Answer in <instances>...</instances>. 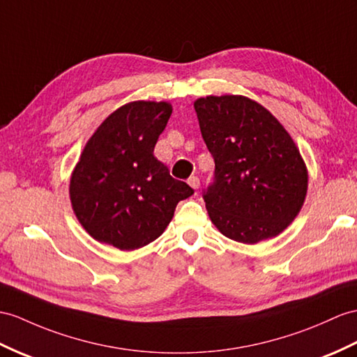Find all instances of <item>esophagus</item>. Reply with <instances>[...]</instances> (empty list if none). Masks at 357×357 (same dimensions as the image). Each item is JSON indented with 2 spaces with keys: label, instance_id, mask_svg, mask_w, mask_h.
<instances>
[{
  "label": "esophagus",
  "instance_id": "obj_1",
  "mask_svg": "<svg viewBox=\"0 0 357 357\" xmlns=\"http://www.w3.org/2000/svg\"><path fill=\"white\" fill-rule=\"evenodd\" d=\"M188 185L192 188V189H198V186H199V178L198 177H195V176H192V177H189V180H188Z\"/></svg>",
  "mask_w": 357,
  "mask_h": 357
}]
</instances>
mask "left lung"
<instances>
[{"mask_svg":"<svg viewBox=\"0 0 357 357\" xmlns=\"http://www.w3.org/2000/svg\"><path fill=\"white\" fill-rule=\"evenodd\" d=\"M215 160L206 208L224 236L253 245L295 220L307 194L298 146L271 112L244 95H208L194 102Z\"/></svg>","mask_w":357,"mask_h":357,"instance_id":"obj_1","label":"left lung"}]
</instances>
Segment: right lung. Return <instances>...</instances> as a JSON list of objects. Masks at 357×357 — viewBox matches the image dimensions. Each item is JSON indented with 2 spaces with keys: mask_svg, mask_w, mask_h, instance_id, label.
Segmentation results:
<instances>
[{
  "mask_svg": "<svg viewBox=\"0 0 357 357\" xmlns=\"http://www.w3.org/2000/svg\"><path fill=\"white\" fill-rule=\"evenodd\" d=\"M171 113L167 101L127 102L86 142L69 198L95 241L123 251L149 245L168 227L177 203L194 194L153 154Z\"/></svg>",
  "mask_w": 357,
  "mask_h": 357,
  "instance_id": "add662e5",
  "label": "right lung"
}]
</instances>
